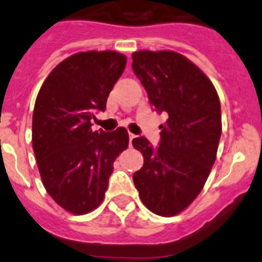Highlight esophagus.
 <instances>
[{"instance_id": "obj_1", "label": "esophagus", "mask_w": 262, "mask_h": 262, "mask_svg": "<svg viewBox=\"0 0 262 262\" xmlns=\"http://www.w3.org/2000/svg\"><path fill=\"white\" fill-rule=\"evenodd\" d=\"M128 137H130V145H132V140L135 139V137H136V135H134V134H128Z\"/></svg>"}]
</instances>
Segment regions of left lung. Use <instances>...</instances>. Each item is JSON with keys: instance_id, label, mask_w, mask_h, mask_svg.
Returning <instances> with one entry per match:
<instances>
[{"instance_id": "8db88e82", "label": "left lung", "mask_w": 262, "mask_h": 262, "mask_svg": "<svg viewBox=\"0 0 262 262\" xmlns=\"http://www.w3.org/2000/svg\"><path fill=\"white\" fill-rule=\"evenodd\" d=\"M132 70L150 104L168 115L159 146L144 136L132 140L144 157L134 183L150 211L172 216L198 198L215 162L222 135L218 93L195 63L172 51L135 52Z\"/></svg>"}]
</instances>
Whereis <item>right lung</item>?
I'll return each instance as SVG.
<instances>
[{
	"label": "right lung",
	"mask_w": 262,
	"mask_h": 262,
	"mask_svg": "<svg viewBox=\"0 0 262 262\" xmlns=\"http://www.w3.org/2000/svg\"><path fill=\"white\" fill-rule=\"evenodd\" d=\"M126 61L115 51L74 54L52 70L35 100L32 141L42 182L76 215L102 204L113 162L128 146L125 127L92 130L94 113L105 110Z\"/></svg>",
	"instance_id": "1"
}]
</instances>
